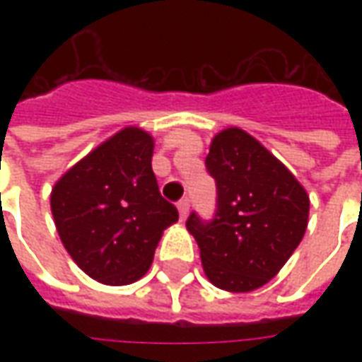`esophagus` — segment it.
I'll return each mask as SVG.
<instances>
[{
	"instance_id": "obj_1",
	"label": "esophagus",
	"mask_w": 362,
	"mask_h": 362,
	"mask_svg": "<svg viewBox=\"0 0 362 362\" xmlns=\"http://www.w3.org/2000/svg\"><path fill=\"white\" fill-rule=\"evenodd\" d=\"M178 213H180L182 221L188 217V213H189V199H188V197H184V199H180V202H178Z\"/></svg>"
}]
</instances>
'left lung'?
Returning a JSON list of instances; mask_svg holds the SVG:
<instances>
[{
    "label": "left lung",
    "instance_id": "8db88e82",
    "mask_svg": "<svg viewBox=\"0 0 362 362\" xmlns=\"http://www.w3.org/2000/svg\"><path fill=\"white\" fill-rule=\"evenodd\" d=\"M217 186L211 221L189 213L207 279L230 293H248L273 279L300 244L310 199L287 166L250 134L228 127L205 157Z\"/></svg>",
    "mask_w": 362,
    "mask_h": 362
}]
</instances>
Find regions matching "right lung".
Returning a JSON list of instances; mask_svg holds the SVG:
<instances>
[{
	"mask_svg": "<svg viewBox=\"0 0 362 362\" xmlns=\"http://www.w3.org/2000/svg\"><path fill=\"white\" fill-rule=\"evenodd\" d=\"M153 137L124 127L71 166L52 189L62 243L77 266L104 285H129L153 264L178 211L158 192Z\"/></svg>",
	"mask_w": 362,
	"mask_h": 362,
	"instance_id": "right-lung-1",
	"label": "right lung"
}]
</instances>
